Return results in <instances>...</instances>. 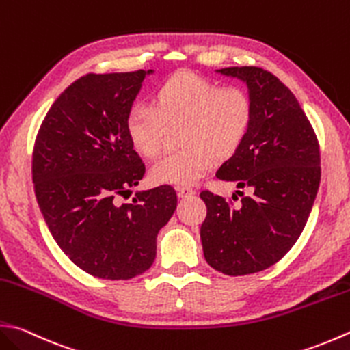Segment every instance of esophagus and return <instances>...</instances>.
Returning <instances> with one entry per match:
<instances>
[{
    "label": "esophagus",
    "instance_id": "34e87169",
    "mask_svg": "<svg viewBox=\"0 0 350 350\" xmlns=\"http://www.w3.org/2000/svg\"><path fill=\"white\" fill-rule=\"evenodd\" d=\"M176 191H177V196H179L180 198L189 197V196H193L196 193V191L193 188H189V187H177Z\"/></svg>",
    "mask_w": 350,
    "mask_h": 350
}]
</instances>
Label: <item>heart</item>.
I'll return each instance as SVG.
<instances>
[{
  "mask_svg": "<svg viewBox=\"0 0 350 350\" xmlns=\"http://www.w3.org/2000/svg\"><path fill=\"white\" fill-rule=\"evenodd\" d=\"M253 101L241 88H220L196 72L183 71L156 89L153 107L135 105L126 116L129 141L144 157L159 154L168 129L179 130V146L150 170L156 183L191 185L215 159L234 156L247 136Z\"/></svg>",
  "mask_w": 350,
  "mask_h": 350,
  "instance_id": "1",
  "label": "heart"
}]
</instances>
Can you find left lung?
Masks as SVG:
<instances>
[{
	"instance_id": "obj_1",
	"label": "left lung",
	"mask_w": 350,
	"mask_h": 350,
	"mask_svg": "<svg viewBox=\"0 0 350 350\" xmlns=\"http://www.w3.org/2000/svg\"><path fill=\"white\" fill-rule=\"evenodd\" d=\"M218 72L245 81L253 120L243 146L217 177L247 188L250 196L234 206L221 196L202 191L208 212L200 238L212 269L243 276L276 264L302 234L320 185V147L304 109L276 75L258 66Z\"/></svg>"
}]
</instances>
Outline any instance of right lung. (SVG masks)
Here are the masks:
<instances>
[{"instance_id": "obj_1", "label": "right lung", "mask_w": 350, "mask_h": 350, "mask_svg": "<svg viewBox=\"0 0 350 350\" xmlns=\"http://www.w3.org/2000/svg\"><path fill=\"white\" fill-rule=\"evenodd\" d=\"M150 72L77 79L53 103L34 141L31 174L44 220L62 252L95 278L126 280L148 270L177 204L170 185L120 202L146 173L126 116Z\"/></svg>"}]
</instances>
